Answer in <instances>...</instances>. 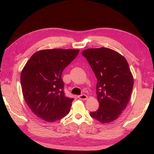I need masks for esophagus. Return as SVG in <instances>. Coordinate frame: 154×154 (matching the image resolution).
<instances>
[{
    "instance_id": "obj_1",
    "label": "esophagus",
    "mask_w": 154,
    "mask_h": 154,
    "mask_svg": "<svg viewBox=\"0 0 154 154\" xmlns=\"http://www.w3.org/2000/svg\"><path fill=\"white\" fill-rule=\"evenodd\" d=\"M79 99L82 100H85L87 99V96L85 94H81L80 96H78Z\"/></svg>"
}]
</instances>
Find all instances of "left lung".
Returning <instances> with one entry per match:
<instances>
[{"label":"left lung","mask_w":154,"mask_h":154,"mask_svg":"<svg viewBox=\"0 0 154 154\" xmlns=\"http://www.w3.org/2000/svg\"><path fill=\"white\" fill-rule=\"evenodd\" d=\"M97 78L96 95L99 109L91 112L92 118L102 123L118 119L127 106L134 79L127 60L106 48L88 49L82 52Z\"/></svg>","instance_id":"8db88e82"}]
</instances>
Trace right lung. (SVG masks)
Segmentation results:
<instances>
[{"label":"right lung","mask_w":154,"mask_h":154,"mask_svg":"<svg viewBox=\"0 0 154 154\" xmlns=\"http://www.w3.org/2000/svg\"><path fill=\"white\" fill-rule=\"evenodd\" d=\"M78 49L37 51L23 68L20 82L26 103L36 116L55 122L70 112L73 98L65 96L62 72L76 57Z\"/></svg>","instance_id":"right-lung-1"}]
</instances>
